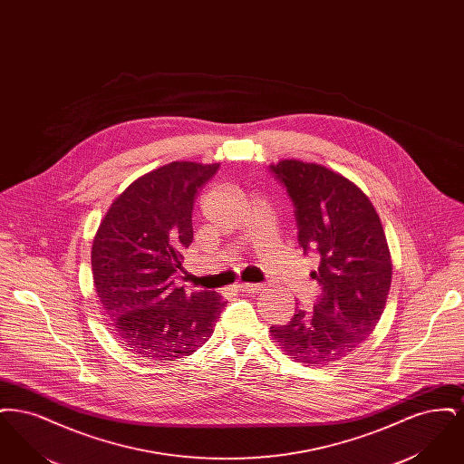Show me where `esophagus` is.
Segmentation results:
<instances>
[{
  "label": "esophagus",
  "instance_id": "1",
  "mask_svg": "<svg viewBox=\"0 0 464 464\" xmlns=\"http://www.w3.org/2000/svg\"><path fill=\"white\" fill-rule=\"evenodd\" d=\"M237 288L242 290V292H248V294H259L265 287L259 285V284H238Z\"/></svg>",
  "mask_w": 464,
  "mask_h": 464
}]
</instances>
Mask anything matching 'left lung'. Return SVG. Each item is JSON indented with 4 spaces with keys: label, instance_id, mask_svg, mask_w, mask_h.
<instances>
[{
    "label": "left lung",
    "instance_id": "obj_1",
    "mask_svg": "<svg viewBox=\"0 0 464 464\" xmlns=\"http://www.w3.org/2000/svg\"><path fill=\"white\" fill-rule=\"evenodd\" d=\"M271 170L294 201L299 245L320 257L311 278L322 294L269 334L295 362L329 365L374 331L392 285L390 246L372 201L348 177L294 158Z\"/></svg>",
    "mask_w": 464,
    "mask_h": 464
}]
</instances>
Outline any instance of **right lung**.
Here are the masks:
<instances>
[{
	"label": "right lung",
	"instance_id": "1",
	"mask_svg": "<svg viewBox=\"0 0 464 464\" xmlns=\"http://www.w3.org/2000/svg\"><path fill=\"white\" fill-rule=\"evenodd\" d=\"M219 163L172 161L139 179L111 203L92 243V275L112 334L151 360L189 356L212 335L218 292L174 285L193 242V203Z\"/></svg>",
	"mask_w": 464,
	"mask_h": 464
}]
</instances>
